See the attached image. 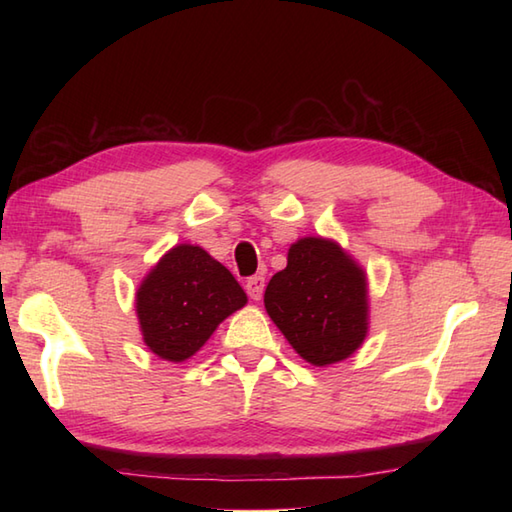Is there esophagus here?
I'll return each instance as SVG.
<instances>
[{
  "label": "esophagus",
  "instance_id": "obj_1",
  "mask_svg": "<svg viewBox=\"0 0 512 512\" xmlns=\"http://www.w3.org/2000/svg\"><path fill=\"white\" fill-rule=\"evenodd\" d=\"M264 286H266V279L262 275H255V277H248L246 279V292L248 297L253 301H259L264 295Z\"/></svg>",
  "mask_w": 512,
  "mask_h": 512
}]
</instances>
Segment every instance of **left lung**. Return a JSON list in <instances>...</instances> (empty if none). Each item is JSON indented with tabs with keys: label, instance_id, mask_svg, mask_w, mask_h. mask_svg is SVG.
<instances>
[{
	"label": "left lung",
	"instance_id": "1",
	"mask_svg": "<svg viewBox=\"0 0 512 512\" xmlns=\"http://www.w3.org/2000/svg\"><path fill=\"white\" fill-rule=\"evenodd\" d=\"M266 310L297 354L312 365L339 363L367 334V281L339 244L303 237L288 266L268 281Z\"/></svg>",
	"mask_w": 512,
	"mask_h": 512
}]
</instances>
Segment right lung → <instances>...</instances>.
I'll return each mask as SVG.
<instances>
[{
  "label": "right lung",
  "instance_id": "add662e5",
  "mask_svg": "<svg viewBox=\"0 0 512 512\" xmlns=\"http://www.w3.org/2000/svg\"><path fill=\"white\" fill-rule=\"evenodd\" d=\"M244 303L246 292L231 270L200 246L180 244L145 277L136 312L149 350L180 363L198 352L217 325Z\"/></svg>",
  "mask_w": 512,
  "mask_h": 512
}]
</instances>
